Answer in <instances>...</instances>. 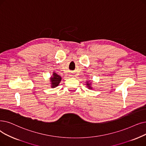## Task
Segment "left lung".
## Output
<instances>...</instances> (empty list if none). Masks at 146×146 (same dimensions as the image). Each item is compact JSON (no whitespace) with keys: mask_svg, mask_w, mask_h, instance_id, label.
<instances>
[{"mask_svg":"<svg viewBox=\"0 0 146 146\" xmlns=\"http://www.w3.org/2000/svg\"><path fill=\"white\" fill-rule=\"evenodd\" d=\"M86 87L88 88L89 90H92V82H90V80H87L86 82Z\"/></svg>","mask_w":146,"mask_h":146,"instance_id":"obj_1","label":"left lung"}]
</instances>
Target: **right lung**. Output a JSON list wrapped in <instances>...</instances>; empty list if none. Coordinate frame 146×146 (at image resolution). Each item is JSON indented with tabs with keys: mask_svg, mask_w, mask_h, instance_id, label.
I'll use <instances>...</instances> for the list:
<instances>
[{
	"mask_svg": "<svg viewBox=\"0 0 146 146\" xmlns=\"http://www.w3.org/2000/svg\"><path fill=\"white\" fill-rule=\"evenodd\" d=\"M50 87L52 88H54L58 86L60 84V82L61 81V76L55 72H53L52 75L50 78Z\"/></svg>",
	"mask_w": 146,
	"mask_h": 146,
	"instance_id": "add662e5",
	"label": "right lung"
}]
</instances>
